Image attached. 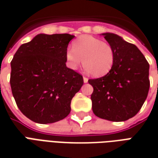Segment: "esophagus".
<instances>
[{
  "label": "esophagus",
  "mask_w": 158,
  "mask_h": 158,
  "mask_svg": "<svg viewBox=\"0 0 158 158\" xmlns=\"http://www.w3.org/2000/svg\"><path fill=\"white\" fill-rule=\"evenodd\" d=\"M83 81H84V82L87 83L88 82V78L85 77H83Z\"/></svg>",
  "instance_id": "esophagus-1"
}]
</instances>
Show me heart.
Here are the masks:
<instances>
[{
  "label": "heart",
  "mask_w": 158,
  "mask_h": 158,
  "mask_svg": "<svg viewBox=\"0 0 158 158\" xmlns=\"http://www.w3.org/2000/svg\"><path fill=\"white\" fill-rule=\"evenodd\" d=\"M70 69H77L81 63L85 71L93 77L105 75L114 63L113 47L108 42L91 36H81L73 44L65 55Z\"/></svg>",
  "instance_id": "heart-1"
}]
</instances>
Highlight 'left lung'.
I'll return each mask as SVG.
<instances>
[{"label":"left lung","mask_w":158,"mask_h":158,"mask_svg":"<svg viewBox=\"0 0 158 158\" xmlns=\"http://www.w3.org/2000/svg\"><path fill=\"white\" fill-rule=\"evenodd\" d=\"M102 35L113 47L114 63L105 76L88 81L94 88L92 110L102 119L123 122L135 116L147 98L149 64L135 45L116 34Z\"/></svg>","instance_id":"left-lung-1"}]
</instances>
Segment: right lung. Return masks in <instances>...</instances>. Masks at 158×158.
<instances>
[{
    "mask_svg": "<svg viewBox=\"0 0 158 158\" xmlns=\"http://www.w3.org/2000/svg\"><path fill=\"white\" fill-rule=\"evenodd\" d=\"M70 34H38L23 44L11 61L10 86L18 108L40 124L54 123L71 112V101L82 86V76L67 68Z\"/></svg>",
    "mask_w": 158,
    "mask_h": 158,
    "instance_id": "right-lung-1",
    "label": "right lung"
}]
</instances>
